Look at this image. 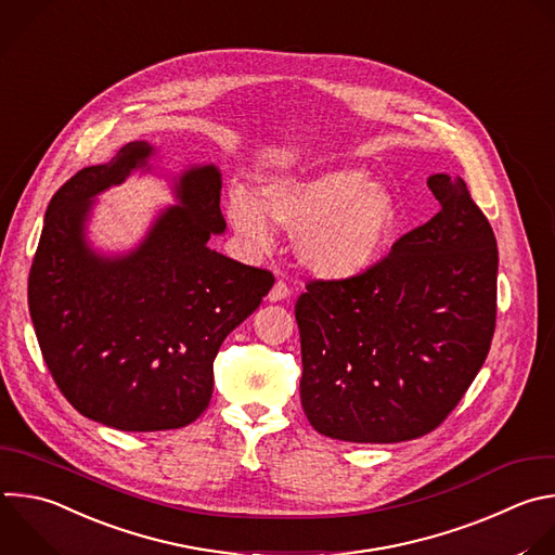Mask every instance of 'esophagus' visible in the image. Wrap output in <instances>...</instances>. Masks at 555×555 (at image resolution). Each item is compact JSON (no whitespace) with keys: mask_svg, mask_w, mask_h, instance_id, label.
Masks as SVG:
<instances>
[{"mask_svg":"<svg viewBox=\"0 0 555 555\" xmlns=\"http://www.w3.org/2000/svg\"><path fill=\"white\" fill-rule=\"evenodd\" d=\"M289 296V287H287V283H283V281H276L274 283V287L270 289V294H268V298L272 300V302H276V300H285Z\"/></svg>","mask_w":555,"mask_h":555,"instance_id":"34e87169","label":"esophagus"}]
</instances>
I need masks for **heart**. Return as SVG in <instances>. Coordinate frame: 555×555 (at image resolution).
<instances>
[{"instance_id":"heart-1","label":"heart","mask_w":555,"mask_h":555,"mask_svg":"<svg viewBox=\"0 0 555 555\" xmlns=\"http://www.w3.org/2000/svg\"><path fill=\"white\" fill-rule=\"evenodd\" d=\"M229 216L255 250L270 246V219L294 237L300 263L324 279H344L371 266L399 224L392 194L367 182V173L357 167L272 180L259 203L246 192H233Z\"/></svg>"}]
</instances>
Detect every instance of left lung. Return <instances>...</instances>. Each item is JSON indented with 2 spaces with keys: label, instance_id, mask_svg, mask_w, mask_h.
<instances>
[{
  "label": "left lung",
  "instance_id": "left-lung-1",
  "mask_svg": "<svg viewBox=\"0 0 555 555\" xmlns=\"http://www.w3.org/2000/svg\"><path fill=\"white\" fill-rule=\"evenodd\" d=\"M440 211L384 259L346 279L309 281L294 313L300 403L344 442L427 436L462 401L496 322V240L462 178L434 173Z\"/></svg>",
  "mask_w": 555,
  "mask_h": 555
}]
</instances>
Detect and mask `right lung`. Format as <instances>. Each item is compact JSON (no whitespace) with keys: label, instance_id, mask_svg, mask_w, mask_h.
<instances>
[{"label":"right lung","instance_id":"1","mask_svg":"<svg viewBox=\"0 0 555 555\" xmlns=\"http://www.w3.org/2000/svg\"><path fill=\"white\" fill-rule=\"evenodd\" d=\"M152 147L126 143L72 176L50 201L28 279V307L48 371L87 418L119 431L194 423L214 395V359L274 285L270 270L214 248L227 229L218 167H192L143 244L117 259L85 242L91 201L145 167Z\"/></svg>","mask_w":555,"mask_h":555}]
</instances>
